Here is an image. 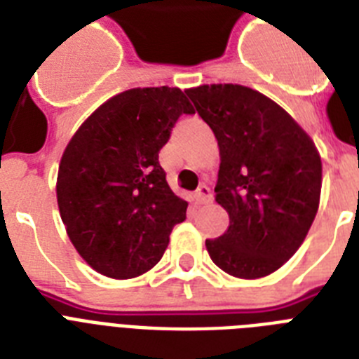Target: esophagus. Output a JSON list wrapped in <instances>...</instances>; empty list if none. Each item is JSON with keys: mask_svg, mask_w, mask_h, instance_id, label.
Returning a JSON list of instances; mask_svg holds the SVG:
<instances>
[{"mask_svg": "<svg viewBox=\"0 0 359 359\" xmlns=\"http://www.w3.org/2000/svg\"><path fill=\"white\" fill-rule=\"evenodd\" d=\"M194 198H196V202L200 203H208L211 202V198H213V194H211V189L205 185V183H202L200 187L196 189V193H194Z\"/></svg>", "mask_w": 359, "mask_h": 359, "instance_id": "obj_1", "label": "esophagus"}]
</instances>
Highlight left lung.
Here are the masks:
<instances>
[{
  "mask_svg": "<svg viewBox=\"0 0 359 359\" xmlns=\"http://www.w3.org/2000/svg\"><path fill=\"white\" fill-rule=\"evenodd\" d=\"M219 140L217 202L224 235L208 239L213 263L235 278L278 271L308 235L320 198L323 165L313 140L278 103L243 85L185 90Z\"/></svg>",
  "mask_w": 359,
  "mask_h": 359,
  "instance_id": "8db88e82",
  "label": "left lung"
}]
</instances>
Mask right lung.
<instances>
[{"mask_svg": "<svg viewBox=\"0 0 359 359\" xmlns=\"http://www.w3.org/2000/svg\"><path fill=\"white\" fill-rule=\"evenodd\" d=\"M194 109L180 88H131L88 116L62 154L57 203L66 233L94 271L126 280L150 271L187 202L172 193L159 150Z\"/></svg>", "mask_w": 359, "mask_h": 359, "instance_id": "1", "label": "right lung"}]
</instances>
